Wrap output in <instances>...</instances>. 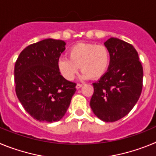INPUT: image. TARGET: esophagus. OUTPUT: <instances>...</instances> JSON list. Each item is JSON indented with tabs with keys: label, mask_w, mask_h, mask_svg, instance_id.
I'll list each match as a JSON object with an SVG mask.
<instances>
[{
	"label": "esophagus",
	"mask_w": 156,
	"mask_h": 156,
	"mask_svg": "<svg viewBox=\"0 0 156 156\" xmlns=\"http://www.w3.org/2000/svg\"><path fill=\"white\" fill-rule=\"evenodd\" d=\"M83 85L81 84V83H77L76 86V89H80V88Z\"/></svg>",
	"instance_id": "esophagus-1"
}]
</instances>
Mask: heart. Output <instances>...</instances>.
Listing matches in <instances>:
<instances>
[{"label": "heart", "mask_w": 156, "mask_h": 156, "mask_svg": "<svg viewBox=\"0 0 156 156\" xmlns=\"http://www.w3.org/2000/svg\"><path fill=\"white\" fill-rule=\"evenodd\" d=\"M68 57L58 59V69L69 81L75 78L80 66L83 79H99L105 74L110 64L109 51L103 44H76L69 48Z\"/></svg>", "instance_id": "obj_1"}]
</instances>
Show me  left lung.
Wrapping results in <instances>:
<instances>
[{
    "instance_id": "left-lung-1",
    "label": "left lung",
    "mask_w": 156,
    "mask_h": 156,
    "mask_svg": "<svg viewBox=\"0 0 156 156\" xmlns=\"http://www.w3.org/2000/svg\"><path fill=\"white\" fill-rule=\"evenodd\" d=\"M110 53L108 70L94 83L90 107L105 122H115L136 105L143 87V67L137 51L129 43L111 37L105 43Z\"/></svg>"
}]
</instances>
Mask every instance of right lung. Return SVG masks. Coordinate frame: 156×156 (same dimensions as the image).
<instances>
[{
	"instance_id": "right-lung-1",
	"label": "right lung",
	"mask_w": 156,
	"mask_h": 156,
	"mask_svg": "<svg viewBox=\"0 0 156 156\" xmlns=\"http://www.w3.org/2000/svg\"><path fill=\"white\" fill-rule=\"evenodd\" d=\"M65 45L61 40H43L27 47L16 62V95L25 110L40 122L60 120L76 90V83L65 79L58 69Z\"/></svg>"
}]
</instances>
